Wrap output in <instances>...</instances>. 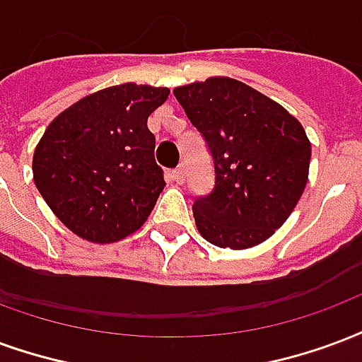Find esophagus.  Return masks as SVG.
<instances>
[{
  "mask_svg": "<svg viewBox=\"0 0 362 362\" xmlns=\"http://www.w3.org/2000/svg\"><path fill=\"white\" fill-rule=\"evenodd\" d=\"M170 178H173L176 184H182V182L186 180V170H184V167L174 168L173 173H170Z\"/></svg>",
  "mask_w": 362,
  "mask_h": 362,
  "instance_id": "esophagus-1",
  "label": "esophagus"
}]
</instances>
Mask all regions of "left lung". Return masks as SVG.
Masks as SVG:
<instances>
[{
    "instance_id": "1",
    "label": "left lung",
    "mask_w": 362,
    "mask_h": 362,
    "mask_svg": "<svg viewBox=\"0 0 362 362\" xmlns=\"http://www.w3.org/2000/svg\"><path fill=\"white\" fill-rule=\"evenodd\" d=\"M215 160V189L194 203L195 226L216 247L269 240L309 180L310 141L274 99L228 76L174 88Z\"/></svg>"
}]
</instances>
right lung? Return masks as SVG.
Instances as JSON below:
<instances>
[{
    "label": "right lung",
    "mask_w": 362,
    "mask_h": 362,
    "mask_svg": "<svg viewBox=\"0 0 362 362\" xmlns=\"http://www.w3.org/2000/svg\"><path fill=\"white\" fill-rule=\"evenodd\" d=\"M168 93L134 82L103 88L45 128L32 157L34 184L72 234L113 243L151 215L165 178L147 119Z\"/></svg>",
    "instance_id": "1"
}]
</instances>
